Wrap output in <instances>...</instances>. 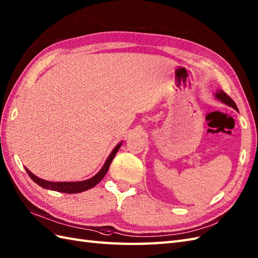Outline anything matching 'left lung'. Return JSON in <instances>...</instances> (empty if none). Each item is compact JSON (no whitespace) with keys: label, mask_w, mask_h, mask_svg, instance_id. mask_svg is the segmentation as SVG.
<instances>
[{"label":"left lung","mask_w":258,"mask_h":258,"mask_svg":"<svg viewBox=\"0 0 258 258\" xmlns=\"http://www.w3.org/2000/svg\"><path fill=\"white\" fill-rule=\"evenodd\" d=\"M216 98L219 99V100H221V102L224 103L225 105L231 106V107H233L235 110L238 111V109H237V107H236V104L234 103V100L232 99V98L228 95L227 93H224L223 91L219 90V91L216 93Z\"/></svg>","instance_id":"8db88e82"}]
</instances>
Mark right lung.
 Wrapping results in <instances>:
<instances>
[{"label":"right lung","instance_id":"1","mask_svg":"<svg viewBox=\"0 0 258 258\" xmlns=\"http://www.w3.org/2000/svg\"><path fill=\"white\" fill-rule=\"evenodd\" d=\"M122 142L118 143V146H116V148L111 151V153L109 154L108 159L106 160L104 166L100 168V171L95 175V176H93L90 179H86V180H82V181H49V180H45V179H41L39 177L35 176V175L31 173L30 171L25 167L26 169L27 174L29 175V177L33 179V181L37 185H39L40 187L45 188V189H50V190H54V191H59V192H66V194H77V192H82V191H85L87 189H90V188H93L94 186H96L100 180L104 178V176L107 173L108 168L110 166V163L112 161V159L115 158L116 153L118 152L119 148L121 147Z\"/></svg>","mask_w":258,"mask_h":258}]
</instances>
